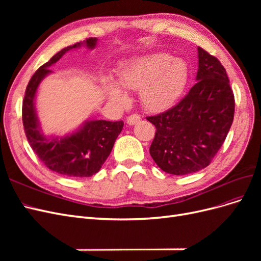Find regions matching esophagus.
I'll use <instances>...</instances> for the list:
<instances>
[{
    "label": "esophagus",
    "mask_w": 261,
    "mask_h": 261,
    "mask_svg": "<svg viewBox=\"0 0 261 261\" xmlns=\"http://www.w3.org/2000/svg\"><path fill=\"white\" fill-rule=\"evenodd\" d=\"M140 121V116L138 114H132L127 118H126V122L128 125H135Z\"/></svg>",
    "instance_id": "esophagus-1"
}]
</instances>
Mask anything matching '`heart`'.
Listing matches in <instances>:
<instances>
[{
	"label": "heart",
	"instance_id": "1",
	"mask_svg": "<svg viewBox=\"0 0 261 261\" xmlns=\"http://www.w3.org/2000/svg\"><path fill=\"white\" fill-rule=\"evenodd\" d=\"M188 82L186 62L169 54L156 53L133 60L122 67L118 83L107 78L103 83L108 98L120 106L129 102L127 90H140L144 108L160 112L176 102Z\"/></svg>",
	"mask_w": 261,
	"mask_h": 261
}]
</instances>
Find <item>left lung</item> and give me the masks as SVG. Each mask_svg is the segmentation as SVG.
<instances>
[{
  "label": "left lung",
  "mask_w": 261,
  "mask_h": 261,
  "mask_svg": "<svg viewBox=\"0 0 261 261\" xmlns=\"http://www.w3.org/2000/svg\"><path fill=\"white\" fill-rule=\"evenodd\" d=\"M196 81L176 106L147 117L156 128L150 155L169 174L186 175L208 167L233 123L235 100L226 70L200 46Z\"/></svg>",
  "instance_id": "8db88e82"
}]
</instances>
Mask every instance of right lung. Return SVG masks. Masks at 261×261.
I'll return each instance as SVG.
<instances>
[{
	"label": "right lung",
	"instance_id": "add662e5",
	"mask_svg": "<svg viewBox=\"0 0 261 261\" xmlns=\"http://www.w3.org/2000/svg\"><path fill=\"white\" fill-rule=\"evenodd\" d=\"M97 38L66 46L46 62L30 78L22 100V124L30 147L46 168L59 174L72 177H89L101 169L112 151L115 139L123 129L124 122L105 120L86 121L82 127L64 137H45L41 133L35 109V98L39 84L52 73L50 66L67 51L81 48L94 49Z\"/></svg>",
	"mask_w": 261,
	"mask_h": 261
}]
</instances>
